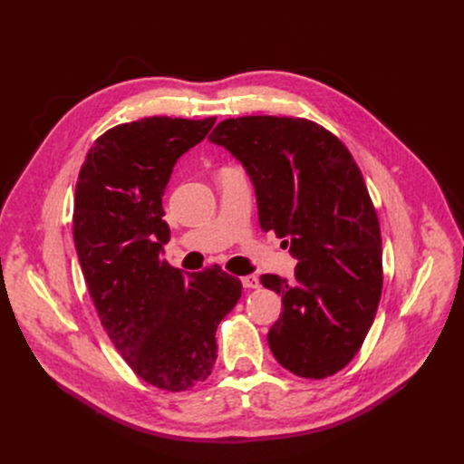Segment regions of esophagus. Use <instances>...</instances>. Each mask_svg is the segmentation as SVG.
<instances>
[{
  "mask_svg": "<svg viewBox=\"0 0 464 464\" xmlns=\"http://www.w3.org/2000/svg\"><path fill=\"white\" fill-rule=\"evenodd\" d=\"M241 285H244V289H258V285H260V281H258V277L256 276H244L241 277Z\"/></svg>",
  "mask_w": 464,
  "mask_h": 464,
  "instance_id": "1",
  "label": "esophagus"
}]
</instances>
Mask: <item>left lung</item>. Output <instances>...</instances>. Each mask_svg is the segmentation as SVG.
Wrapping results in <instances>:
<instances>
[{"instance_id":"8db88e82","label":"left lung","mask_w":464,"mask_h":464,"mask_svg":"<svg viewBox=\"0 0 464 464\" xmlns=\"http://www.w3.org/2000/svg\"><path fill=\"white\" fill-rule=\"evenodd\" d=\"M209 140L246 166L260 228L286 237L298 260L293 283L260 277L283 298L268 333L274 357L300 378L333 376L361 349L383 286L380 220L355 159L300 117L227 119Z\"/></svg>"}]
</instances>
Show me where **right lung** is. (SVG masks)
I'll return each mask as SVG.
<instances>
[{
  "instance_id": "obj_1",
  "label": "right lung",
  "mask_w": 464,
  "mask_h": 464,
  "mask_svg": "<svg viewBox=\"0 0 464 464\" xmlns=\"http://www.w3.org/2000/svg\"><path fill=\"white\" fill-rule=\"evenodd\" d=\"M215 121L113 126L88 150L75 187V249L102 326L143 382L171 392L208 380L217 324L241 296V281L220 266L185 277L160 256L171 169Z\"/></svg>"
}]
</instances>
